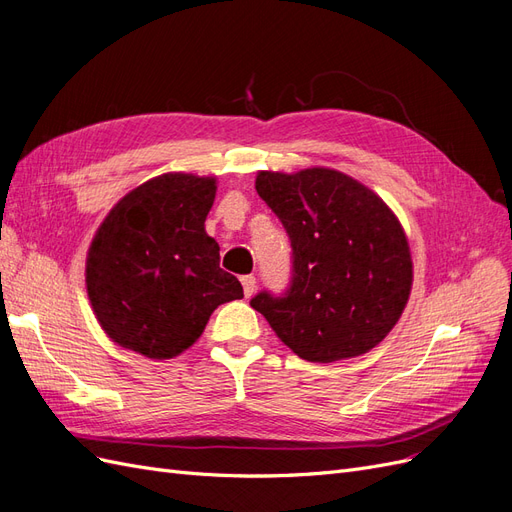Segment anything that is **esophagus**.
Listing matches in <instances>:
<instances>
[{
    "label": "esophagus",
    "mask_w": 512,
    "mask_h": 512,
    "mask_svg": "<svg viewBox=\"0 0 512 512\" xmlns=\"http://www.w3.org/2000/svg\"><path fill=\"white\" fill-rule=\"evenodd\" d=\"M241 284H243L245 297H252L254 290H256V277H254V275H243V277H241Z\"/></svg>",
    "instance_id": "esophagus-1"
}]
</instances>
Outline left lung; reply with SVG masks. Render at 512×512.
Here are the masks:
<instances>
[{
  "instance_id": "obj_1",
  "label": "left lung",
  "mask_w": 512,
  "mask_h": 512,
  "mask_svg": "<svg viewBox=\"0 0 512 512\" xmlns=\"http://www.w3.org/2000/svg\"><path fill=\"white\" fill-rule=\"evenodd\" d=\"M256 192L284 224L292 277L250 305L301 359L333 363L378 346L412 290L406 232L384 200L333 168L260 170Z\"/></svg>"
}]
</instances>
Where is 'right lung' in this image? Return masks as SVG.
Masks as SVG:
<instances>
[{"instance_id":"right-lung-1","label":"right lung","mask_w":512,"mask_h":512,"mask_svg":"<svg viewBox=\"0 0 512 512\" xmlns=\"http://www.w3.org/2000/svg\"><path fill=\"white\" fill-rule=\"evenodd\" d=\"M213 177L166 173L138 185L89 245L85 284L104 333L147 359H173L203 335L213 309L243 297L220 269L205 220Z\"/></svg>"}]
</instances>
